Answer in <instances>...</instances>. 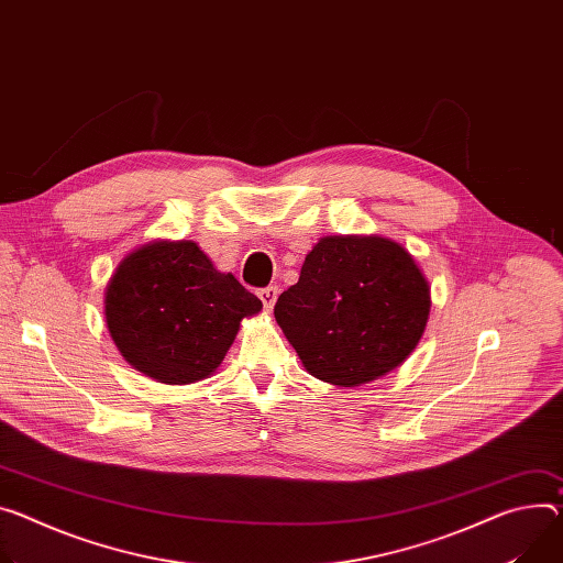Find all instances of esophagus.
Masks as SVG:
<instances>
[{
  "label": "esophagus",
  "instance_id": "1",
  "mask_svg": "<svg viewBox=\"0 0 563 563\" xmlns=\"http://www.w3.org/2000/svg\"><path fill=\"white\" fill-rule=\"evenodd\" d=\"M278 294H280V289L276 287V285H269V287H265V289H261V300H263V305L267 310H272L274 305H276V298H278Z\"/></svg>",
  "mask_w": 563,
  "mask_h": 563
}]
</instances>
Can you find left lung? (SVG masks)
<instances>
[{
	"label": "left lung",
	"instance_id": "8db88e82",
	"mask_svg": "<svg viewBox=\"0 0 563 563\" xmlns=\"http://www.w3.org/2000/svg\"><path fill=\"white\" fill-rule=\"evenodd\" d=\"M429 312L422 269L399 242L382 235L321 238L274 308L305 371L343 388L401 366L418 347Z\"/></svg>",
	"mask_w": 563,
	"mask_h": 563
}]
</instances>
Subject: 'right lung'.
<instances>
[{"instance_id": "right-lung-1", "label": "right lung", "mask_w": 563, "mask_h": 563, "mask_svg": "<svg viewBox=\"0 0 563 563\" xmlns=\"http://www.w3.org/2000/svg\"><path fill=\"white\" fill-rule=\"evenodd\" d=\"M106 323L123 360L170 386L211 377L242 319L263 310L233 274L192 240H152L130 251L106 287Z\"/></svg>"}]
</instances>
